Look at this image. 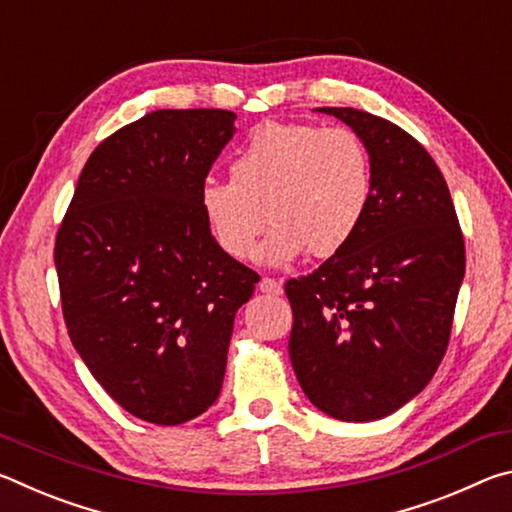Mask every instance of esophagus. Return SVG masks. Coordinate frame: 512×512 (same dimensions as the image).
I'll list each match as a JSON object with an SVG mask.
<instances>
[{"label":"esophagus","mask_w":512,"mask_h":512,"mask_svg":"<svg viewBox=\"0 0 512 512\" xmlns=\"http://www.w3.org/2000/svg\"><path fill=\"white\" fill-rule=\"evenodd\" d=\"M259 291L266 293V296H280L282 284L277 282L275 277H262V282H259Z\"/></svg>","instance_id":"esophagus-1"}]
</instances>
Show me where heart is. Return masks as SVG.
Segmentation results:
<instances>
[{
    "instance_id": "heart-1",
    "label": "heart",
    "mask_w": 512,
    "mask_h": 512,
    "mask_svg": "<svg viewBox=\"0 0 512 512\" xmlns=\"http://www.w3.org/2000/svg\"><path fill=\"white\" fill-rule=\"evenodd\" d=\"M372 201V160L348 126L266 121L230 164V180L207 178L198 203L212 235L235 259L262 246L271 264L309 253L325 259L350 244Z\"/></svg>"
}]
</instances>
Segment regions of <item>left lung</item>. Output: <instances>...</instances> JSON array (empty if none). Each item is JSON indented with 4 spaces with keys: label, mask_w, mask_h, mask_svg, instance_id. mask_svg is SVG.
<instances>
[{
    "label": "left lung",
    "mask_w": 512,
    "mask_h": 512,
    "mask_svg": "<svg viewBox=\"0 0 512 512\" xmlns=\"http://www.w3.org/2000/svg\"><path fill=\"white\" fill-rule=\"evenodd\" d=\"M366 142L372 201L341 253L284 284L289 357L309 402L343 422L391 415L429 384L452 334L465 244L427 149L393 121L316 108Z\"/></svg>",
    "instance_id": "obj_1"
}]
</instances>
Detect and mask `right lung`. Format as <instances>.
Segmentation results:
<instances>
[{"label": "right lung", "mask_w": 512, "mask_h": 512, "mask_svg": "<svg viewBox=\"0 0 512 512\" xmlns=\"http://www.w3.org/2000/svg\"><path fill=\"white\" fill-rule=\"evenodd\" d=\"M230 110H155L85 162L54 248L76 352L112 400L183 424L221 393L237 309L259 275L216 244L198 194Z\"/></svg>", "instance_id": "obj_1"}]
</instances>
